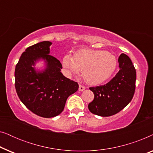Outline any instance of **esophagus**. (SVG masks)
Segmentation results:
<instances>
[{
  "mask_svg": "<svg viewBox=\"0 0 153 153\" xmlns=\"http://www.w3.org/2000/svg\"><path fill=\"white\" fill-rule=\"evenodd\" d=\"M85 89V86H83V85H81V84H79V91H84V90Z\"/></svg>",
  "mask_w": 153,
  "mask_h": 153,
  "instance_id": "34e87169",
  "label": "esophagus"
}]
</instances>
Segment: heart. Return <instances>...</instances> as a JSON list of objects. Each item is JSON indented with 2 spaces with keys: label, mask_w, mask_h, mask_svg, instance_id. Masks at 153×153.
Segmentation results:
<instances>
[{
  "label": "heart",
  "mask_w": 153,
  "mask_h": 153,
  "mask_svg": "<svg viewBox=\"0 0 153 153\" xmlns=\"http://www.w3.org/2000/svg\"><path fill=\"white\" fill-rule=\"evenodd\" d=\"M118 60L110 52L102 50L81 49L74 56L67 54L62 59V66L68 74L83 72L85 81L97 85L108 80L116 70Z\"/></svg>",
  "instance_id": "1"
}]
</instances>
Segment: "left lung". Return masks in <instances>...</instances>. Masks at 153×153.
I'll return each mask as SVG.
<instances>
[{
    "label": "left lung",
    "instance_id": "left-lung-1",
    "mask_svg": "<svg viewBox=\"0 0 153 153\" xmlns=\"http://www.w3.org/2000/svg\"><path fill=\"white\" fill-rule=\"evenodd\" d=\"M120 70L106 84L91 87L94 100L88 104L92 114L111 116L120 112L132 100L137 79L136 70L128 56L122 53L118 58Z\"/></svg>",
    "mask_w": 153,
    "mask_h": 153
}]
</instances>
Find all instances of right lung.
<instances>
[{
    "label": "right lung",
    "mask_w": 153,
    "mask_h": 153,
    "mask_svg": "<svg viewBox=\"0 0 153 153\" xmlns=\"http://www.w3.org/2000/svg\"><path fill=\"white\" fill-rule=\"evenodd\" d=\"M51 42L44 41L27 48L22 54L14 72L15 88L22 103L33 114L53 118L61 114L69 96L78 91L77 82L66 78L62 64L49 55ZM43 59L45 70H35L37 61Z\"/></svg>",
    "instance_id": "obj_1"
}]
</instances>
